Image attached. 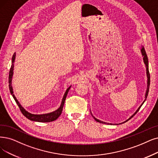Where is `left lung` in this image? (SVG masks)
<instances>
[{"label":"left lung","mask_w":158,"mask_h":158,"mask_svg":"<svg viewBox=\"0 0 158 158\" xmlns=\"http://www.w3.org/2000/svg\"><path fill=\"white\" fill-rule=\"evenodd\" d=\"M141 54H142V56H143V61H144V65H145V66H146V70H147V90H146V93H145V99L144 100V101L143 102V103L140 105V106L139 107V108H137V110L135 111V112L134 113L133 115H132L130 117H129L127 120H126L125 121H124V122H123V123H119V124H113V125H118V124H123V123H126V122H127L128 121H129L130 119H131L132 117H133L136 113L139 111V110H140V108H141V106H143V104H144V102H145V100H146V99H147V96H148V91H149V87H150V73H149V70H148V57H147V53H146V51H145V50H144V47L143 46H141ZM91 115H92V113H91ZM92 116L93 117V118H94V120H95L96 121H97V122H98V123H102V124H111V125H113V124L112 123H105V122H103V121H100V120H98V119H97V118H95L94 117L93 115H92Z\"/></svg>","instance_id":"8db88e82"}]
</instances>
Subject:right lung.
Masks as SVG:
<instances>
[{"label": "right lung", "instance_id": "1", "mask_svg": "<svg viewBox=\"0 0 158 158\" xmlns=\"http://www.w3.org/2000/svg\"><path fill=\"white\" fill-rule=\"evenodd\" d=\"M15 56H16V53L15 52L13 55L12 59H11V66L10 71L9 73V80H8L9 89H10V93L11 94L12 97H14L18 106L19 107V109H20L21 113H23L24 116H25L27 118H28L29 120H30V121H32L41 122V123H49V122H52V121H55V120L57 119L59 117V116L61 114V112L63 110V107H64V103H65V99H66V97L67 95V93H68L69 89H70L71 85L67 89L65 93H64V97H63L60 106L56 110H55L52 112L45 113V114H32V113H29L28 111H27L23 108V107L19 103V102L17 99L16 98L14 94L13 87H12V85H11L12 78H13V74H14V62H15Z\"/></svg>", "mask_w": 158, "mask_h": 158}]
</instances>
